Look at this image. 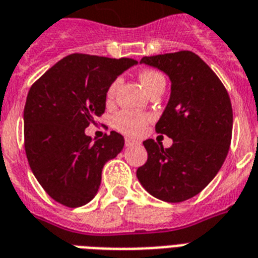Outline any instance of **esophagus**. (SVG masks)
Instances as JSON below:
<instances>
[{"instance_id": "obj_1", "label": "esophagus", "mask_w": 258, "mask_h": 258, "mask_svg": "<svg viewBox=\"0 0 258 258\" xmlns=\"http://www.w3.org/2000/svg\"><path fill=\"white\" fill-rule=\"evenodd\" d=\"M134 145H139L138 141H134V139L125 138V146H134Z\"/></svg>"}]
</instances>
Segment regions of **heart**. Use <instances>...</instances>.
Returning <instances> with one entry per match:
<instances>
[{
    "label": "heart",
    "mask_w": 258,
    "mask_h": 258,
    "mask_svg": "<svg viewBox=\"0 0 258 258\" xmlns=\"http://www.w3.org/2000/svg\"><path fill=\"white\" fill-rule=\"evenodd\" d=\"M139 79L142 82V85L146 89V91L156 85L160 79H164L161 74H158L156 71H144L141 72ZM121 83V79L117 78L114 79L110 86L106 90V100L110 101L116 94L117 87ZM150 120L148 114L139 113V112H134V110H121L119 113H116L113 116V127L116 130H119L120 133H123L125 135H131V137H138L145 131L146 128V124Z\"/></svg>",
    "instance_id": "heart-1"
}]
</instances>
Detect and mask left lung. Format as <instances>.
Listing matches in <instances>:
<instances>
[{"label":"left lung","mask_w":258,"mask_h":258,"mask_svg":"<svg viewBox=\"0 0 258 258\" xmlns=\"http://www.w3.org/2000/svg\"><path fill=\"white\" fill-rule=\"evenodd\" d=\"M171 79V97L156 131L172 138L164 149L145 141L148 161L137 176L145 190L165 202L197 196L216 176L228 153L232 106L226 87L207 62L188 50L144 57Z\"/></svg>","instance_id":"8db88e82"}]
</instances>
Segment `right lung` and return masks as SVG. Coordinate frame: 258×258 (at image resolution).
<instances>
[{"label": "right lung", "instance_id": "right-lung-1", "mask_svg": "<svg viewBox=\"0 0 258 258\" xmlns=\"http://www.w3.org/2000/svg\"><path fill=\"white\" fill-rule=\"evenodd\" d=\"M133 58L74 53L47 70L28 91L24 149L43 190L68 208L90 202L105 163L121 152L124 138L112 131L91 141L85 128L105 112L106 90Z\"/></svg>", "mask_w": 258, "mask_h": 258}]
</instances>
